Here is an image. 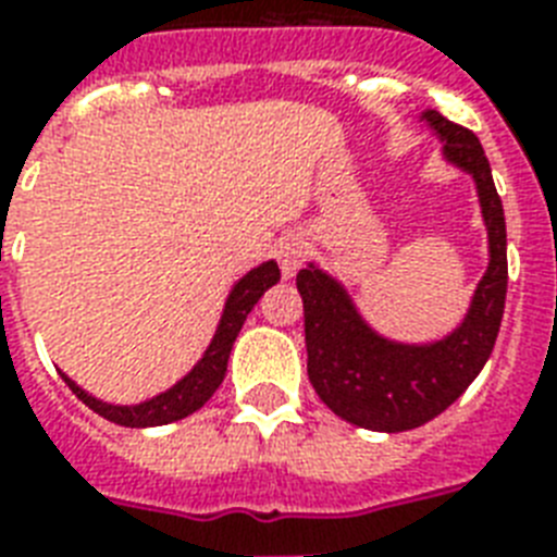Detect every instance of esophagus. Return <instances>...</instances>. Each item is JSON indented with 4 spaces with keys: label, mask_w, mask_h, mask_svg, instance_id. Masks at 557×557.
<instances>
[{
    "label": "esophagus",
    "mask_w": 557,
    "mask_h": 557,
    "mask_svg": "<svg viewBox=\"0 0 557 557\" xmlns=\"http://www.w3.org/2000/svg\"><path fill=\"white\" fill-rule=\"evenodd\" d=\"M274 253H277L280 260V271H283V277L292 280L297 274V269L304 265L306 260V245L300 236H283L277 243V248H274Z\"/></svg>",
    "instance_id": "34e87169"
}]
</instances>
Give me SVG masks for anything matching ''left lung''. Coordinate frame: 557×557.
I'll return each instance as SVG.
<instances>
[{
	"label": "left lung",
	"mask_w": 557,
	"mask_h": 557,
	"mask_svg": "<svg viewBox=\"0 0 557 557\" xmlns=\"http://www.w3.org/2000/svg\"><path fill=\"white\" fill-rule=\"evenodd\" d=\"M419 117L442 141L445 161L474 178L488 234V265L457 330L428 344L384 338L330 271L309 262L297 274L309 356L306 370L314 393L344 422L381 433L413 431L466 393L492 356L509 283L506 216L483 144L436 109H424Z\"/></svg>",
	"instance_id": "8db88e82"
}]
</instances>
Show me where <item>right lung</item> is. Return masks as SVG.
<instances>
[{"label": "right lung", "mask_w": 557, "mask_h": 557, "mask_svg": "<svg viewBox=\"0 0 557 557\" xmlns=\"http://www.w3.org/2000/svg\"><path fill=\"white\" fill-rule=\"evenodd\" d=\"M277 280L280 269L274 260L260 262L257 269H251L248 274L236 280L225 300V309H222L216 332H213V338H210L208 349H205V356L193 364V370L187 372L185 379H178L173 387L159 393V396L147 398V401H138V405H109L103 398H95L91 393H86L81 384H74L65 372H60V375H63L69 389L81 398L83 405L91 407L95 413L109 419V422L124 424V428H156V424L178 422V419L196 413L216 393L222 379H225L227 358H231V349H234V341L239 335V330H243L245 318L253 309V304Z\"/></svg>", "instance_id": "1"}]
</instances>
